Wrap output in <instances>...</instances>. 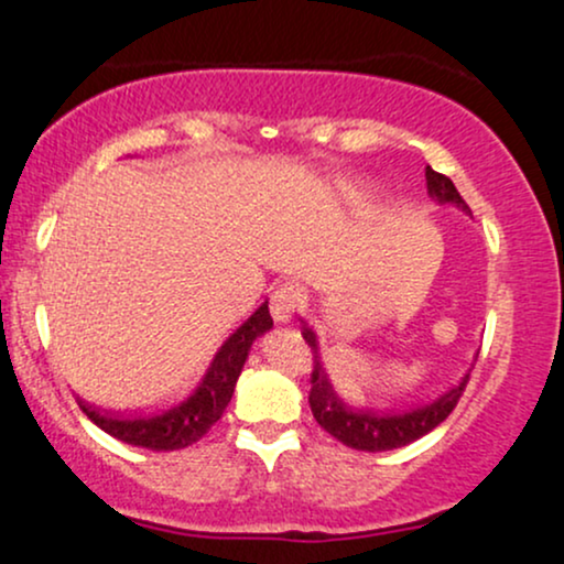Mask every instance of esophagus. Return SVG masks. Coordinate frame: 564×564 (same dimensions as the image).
Masks as SVG:
<instances>
[{"mask_svg":"<svg viewBox=\"0 0 564 564\" xmlns=\"http://www.w3.org/2000/svg\"><path fill=\"white\" fill-rule=\"evenodd\" d=\"M305 300H307V296L302 294V289L281 286L275 294H272V300H270L272 318H275L278 324H289V321L294 318V313L300 311V307H305Z\"/></svg>","mask_w":564,"mask_h":564,"instance_id":"esophagus-1","label":"esophagus"}]
</instances>
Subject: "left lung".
Listing matches in <instances>:
<instances>
[{
	"label": "left lung",
	"instance_id": "left-lung-1",
	"mask_svg": "<svg viewBox=\"0 0 564 564\" xmlns=\"http://www.w3.org/2000/svg\"><path fill=\"white\" fill-rule=\"evenodd\" d=\"M425 182H429L431 197H436L438 203H455V206L468 208L466 200L460 197V192L455 189V184L449 182L444 173L433 171L431 165L425 169ZM305 343L313 348V375H311V410L313 417L318 420V425L324 431H329L337 442L348 444L352 449H364V453H386V449H399L406 444L417 442L420 436L431 433L438 423L449 417V412L455 410L457 401H460L463 391H466L468 375L457 382L455 388H449L447 393L438 395L436 401L423 406H414V410L404 412H372V410H350L337 393H334L329 377L324 372V364L318 356V339H315L313 329L302 332Z\"/></svg>",
	"mask_w": 564,
	"mask_h": 564
}]
</instances>
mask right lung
Here are the masks:
<instances>
[{"mask_svg": "<svg viewBox=\"0 0 564 564\" xmlns=\"http://www.w3.org/2000/svg\"><path fill=\"white\" fill-rule=\"evenodd\" d=\"M272 326L268 302L253 311L243 324L225 339L219 352L214 356L212 367L195 393L187 395L182 404L171 406V410L158 414H115L101 412L96 406L79 401L83 412L88 414L93 423L109 436L120 438V442L133 444V447H147L154 453H169V449H184L195 444L197 438L206 436L212 425L221 417V412L230 404L235 393V382H238L240 369H243L246 358L253 339L262 337Z\"/></svg>", "mask_w": 564, "mask_h": 564, "instance_id": "add662e5", "label": "right lung"}]
</instances>
